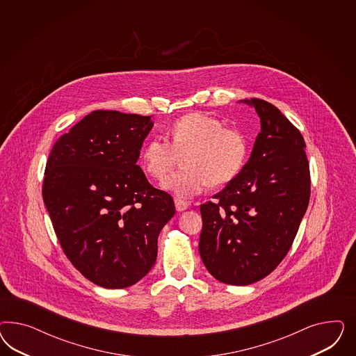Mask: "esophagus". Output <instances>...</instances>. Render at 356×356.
I'll use <instances>...</instances> for the list:
<instances>
[{
	"instance_id": "esophagus-1",
	"label": "esophagus",
	"mask_w": 356,
	"mask_h": 356,
	"mask_svg": "<svg viewBox=\"0 0 356 356\" xmlns=\"http://www.w3.org/2000/svg\"><path fill=\"white\" fill-rule=\"evenodd\" d=\"M175 207H176V210H177L179 213H181V211H185L186 209H189V204H188L186 201L176 198V200H175Z\"/></svg>"
}]
</instances>
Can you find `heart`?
I'll return each instance as SVG.
<instances>
[{
    "label": "heart",
    "instance_id": "1",
    "mask_svg": "<svg viewBox=\"0 0 356 356\" xmlns=\"http://www.w3.org/2000/svg\"><path fill=\"white\" fill-rule=\"evenodd\" d=\"M172 143L154 137L140 149L145 171L152 177H163L171 168L177 154H184L183 171L163 179L164 191L177 198L191 200L213 185L229 183L245 162L247 143L236 129L225 128L216 116L194 112L176 120L170 128Z\"/></svg>",
    "mask_w": 356,
    "mask_h": 356
}]
</instances>
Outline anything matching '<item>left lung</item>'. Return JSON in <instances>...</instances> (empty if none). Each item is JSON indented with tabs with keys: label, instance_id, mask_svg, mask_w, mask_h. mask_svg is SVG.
Instances as JSON below:
<instances>
[{
	"label": "left lung",
	"instance_id": "8db88e82",
	"mask_svg": "<svg viewBox=\"0 0 356 356\" xmlns=\"http://www.w3.org/2000/svg\"><path fill=\"white\" fill-rule=\"evenodd\" d=\"M256 109L261 131L248 162L214 201L201 205L200 254L209 273L247 286L280 265L311 195L305 142L289 119L265 100H240Z\"/></svg>",
	"mask_w": 356,
	"mask_h": 356
}]
</instances>
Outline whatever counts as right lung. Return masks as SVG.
<instances>
[{
	"instance_id": "add662e5",
	"label": "right lung",
	"mask_w": 356,
	"mask_h": 356,
	"mask_svg": "<svg viewBox=\"0 0 356 356\" xmlns=\"http://www.w3.org/2000/svg\"><path fill=\"white\" fill-rule=\"evenodd\" d=\"M150 116L94 111L49 154L43 200L66 257L104 289H125L154 266L172 197L137 165Z\"/></svg>"
}]
</instances>
